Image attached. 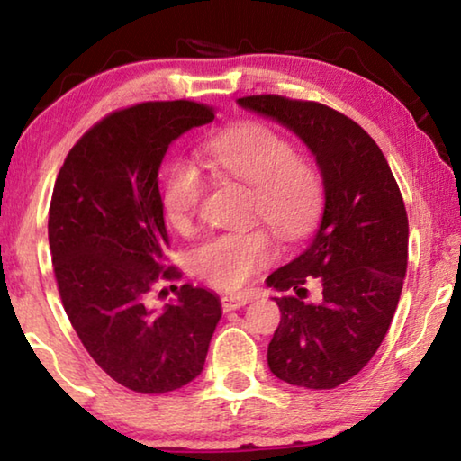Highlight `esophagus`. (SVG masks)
<instances>
[{"label":"esophagus","instance_id":"obj_1","mask_svg":"<svg viewBox=\"0 0 461 461\" xmlns=\"http://www.w3.org/2000/svg\"><path fill=\"white\" fill-rule=\"evenodd\" d=\"M252 301V294L249 293H236V294H223L221 296V309L223 311H233L248 305Z\"/></svg>","mask_w":461,"mask_h":461}]
</instances>
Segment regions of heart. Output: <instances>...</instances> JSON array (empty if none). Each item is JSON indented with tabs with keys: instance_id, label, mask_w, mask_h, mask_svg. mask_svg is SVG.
Returning a JSON list of instances; mask_svg holds the SVG:
<instances>
[{
	"instance_id": "heart-1",
	"label": "heart",
	"mask_w": 461,
	"mask_h": 461,
	"mask_svg": "<svg viewBox=\"0 0 461 461\" xmlns=\"http://www.w3.org/2000/svg\"><path fill=\"white\" fill-rule=\"evenodd\" d=\"M201 152L217 176L252 186L254 220H264L286 241H299L313 231L325 201L321 170L296 154L294 144L280 131L260 122H244L203 140ZM205 191V178L191 162L170 167L160 201L175 230L191 228ZM275 256L272 233L256 228L205 240L194 248L193 264L209 285L238 288Z\"/></svg>"
}]
</instances>
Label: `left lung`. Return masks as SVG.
<instances>
[{
    "mask_svg": "<svg viewBox=\"0 0 461 461\" xmlns=\"http://www.w3.org/2000/svg\"><path fill=\"white\" fill-rule=\"evenodd\" d=\"M240 105L291 128L315 154L325 212L311 246L267 278L280 323L268 366L293 386L330 390L354 378L376 354L399 305L409 258L407 209L384 154L360 123L317 101L275 93L240 97ZM317 277L319 303L302 285Z\"/></svg>",
    "mask_w": 461,
    "mask_h": 461,
    "instance_id": "1",
    "label": "left lung"
}]
</instances>
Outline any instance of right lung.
I'll list each match as a JSON object with an SVG mask.
<instances>
[{
  "label": "right lung",
  "mask_w": 461,
  "mask_h": 461,
  "mask_svg": "<svg viewBox=\"0 0 461 461\" xmlns=\"http://www.w3.org/2000/svg\"><path fill=\"white\" fill-rule=\"evenodd\" d=\"M213 120L215 107L189 99L115 109L77 140L54 183L49 244L62 307L99 368L134 393L197 378L221 317L220 299L191 285H173V305L152 309L158 285L183 278L167 264L160 162L183 131Z\"/></svg>",
  "instance_id": "1"
}]
</instances>
